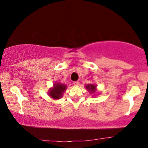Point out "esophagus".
<instances>
[{
	"mask_svg": "<svg viewBox=\"0 0 148 148\" xmlns=\"http://www.w3.org/2000/svg\"><path fill=\"white\" fill-rule=\"evenodd\" d=\"M73 84L75 85V86H78V85H79V82H78V81H75V82H73Z\"/></svg>",
	"mask_w": 148,
	"mask_h": 148,
	"instance_id": "obj_1",
	"label": "esophagus"
}]
</instances>
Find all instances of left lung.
<instances>
[{"instance_id": "left-lung-1", "label": "left lung", "mask_w": 148, "mask_h": 148, "mask_svg": "<svg viewBox=\"0 0 148 148\" xmlns=\"http://www.w3.org/2000/svg\"><path fill=\"white\" fill-rule=\"evenodd\" d=\"M86 88L88 89L89 91H90L91 93H94L95 92V90H96V86H94V85H88L86 86Z\"/></svg>"}]
</instances>
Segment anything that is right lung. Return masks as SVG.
Masks as SVG:
<instances>
[{"label":"right lung","mask_w":148,"mask_h":148,"mask_svg":"<svg viewBox=\"0 0 148 148\" xmlns=\"http://www.w3.org/2000/svg\"><path fill=\"white\" fill-rule=\"evenodd\" d=\"M66 90V86L61 84L56 83L54 85V88L50 91V96L54 99H59L62 96V93Z\"/></svg>","instance_id":"right-lung-1"}]
</instances>
